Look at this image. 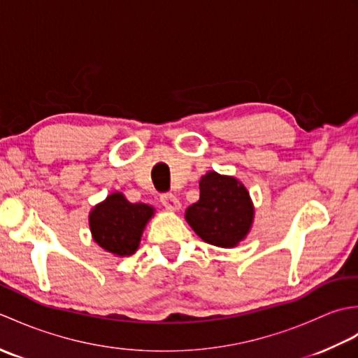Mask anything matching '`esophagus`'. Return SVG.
Returning a JSON list of instances; mask_svg holds the SVG:
<instances>
[{
	"instance_id": "34e87169",
	"label": "esophagus",
	"mask_w": 358,
	"mask_h": 358,
	"mask_svg": "<svg viewBox=\"0 0 358 358\" xmlns=\"http://www.w3.org/2000/svg\"><path fill=\"white\" fill-rule=\"evenodd\" d=\"M162 204L167 210H172V212L181 209L180 200L175 195H172V194H163L162 195Z\"/></svg>"
}]
</instances>
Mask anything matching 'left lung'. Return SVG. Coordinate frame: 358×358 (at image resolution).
Masks as SVG:
<instances>
[{
  "label": "left lung",
  "mask_w": 358,
  "mask_h": 358,
  "mask_svg": "<svg viewBox=\"0 0 358 358\" xmlns=\"http://www.w3.org/2000/svg\"><path fill=\"white\" fill-rule=\"evenodd\" d=\"M255 217L245 185L231 175L209 171L200 180V200L186 209L185 218L199 237L231 249L248 237Z\"/></svg>",
  "instance_id": "1"
}]
</instances>
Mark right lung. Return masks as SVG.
Returning <instances> with one entry per match:
<instances>
[{"label": "right lung", "instance_id": "1", "mask_svg": "<svg viewBox=\"0 0 358 358\" xmlns=\"http://www.w3.org/2000/svg\"><path fill=\"white\" fill-rule=\"evenodd\" d=\"M155 208L131 203L124 194L112 192L89 212V227L98 246L113 257H129L140 246L141 235Z\"/></svg>", "mask_w": 358, "mask_h": 358}]
</instances>
